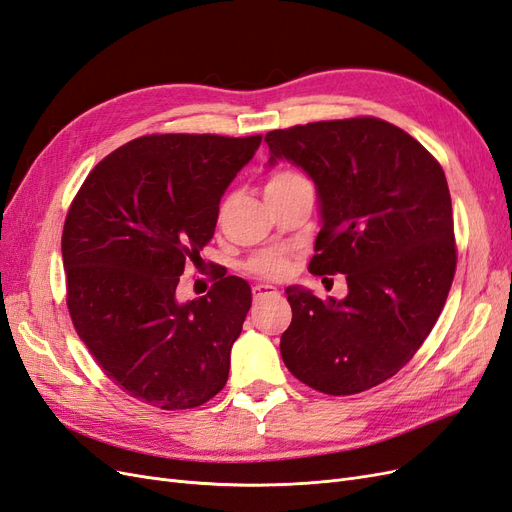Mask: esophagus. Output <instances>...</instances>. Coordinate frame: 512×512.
Instances as JSON below:
<instances>
[{
  "label": "esophagus",
  "mask_w": 512,
  "mask_h": 512,
  "mask_svg": "<svg viewBox=\"0 0 512 512\" xmlns=\"http://www.w3.org/2000/svg\"><path fill=\"white\" fill-rule=\"evenodd\" d=\"M252 292H254V299L260 301V299H265V297H271V294H277V288L269 286V284H258V286H254Z\"/></svg>",
  "instance_id": "obj_1"
}]
</instances>
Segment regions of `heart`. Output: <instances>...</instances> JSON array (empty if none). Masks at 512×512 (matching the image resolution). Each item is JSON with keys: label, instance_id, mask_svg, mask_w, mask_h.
<instances>
[{"label": "heart", "instance_id": "1", "mask_svg": "<svg viewBox=\"0 0 512 512\" xmlns=\"http://www.w3.org/2000/svg\"><path fill=\"white\" fill-rule=\"evenodd\" d=\"M305 177H301L299 173H294V170H275V173L269 177L267 185H265V192L269 194H280V192H288L292 188H299V185H305ZM250 269L254 273H258L260 277H269V280H277V277H282L288 269V260L277 254V252H265V254H258L256 258H252L250 262Z\"/></svg>", "mask_w": 512, "mask_h": 512}]
</instances>
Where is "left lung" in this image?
I'll list each match as a JSON object with an SVG mask.
<instances>
[{
	"mask_svg": "<svg viewBox=\"0 0 512 512\" xmlns=\"http://www.w3.org/2000/svg\"><path fill=\"white\" fill-rule=\"evenodd\" d=\"M269 166L316 183L320 232L309 271L344 273V299L288 286L280 352L294 378L354 395L395 376L436 324L455 277L451 192L442 166L376 117L318 121L265 136Z\"/></svg>",
	"mask_w": 512,
	"mask_h": 512,
	"instance_id": "8db88e82",
	"label": "left lung"
}]
</instances>
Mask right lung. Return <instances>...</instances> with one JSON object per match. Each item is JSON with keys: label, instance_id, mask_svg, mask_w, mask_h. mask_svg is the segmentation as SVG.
<instances>
[{"label": "right lung", "instance_id": "1", "mask_svg": "<svg viewBox=\"0 0 512 512\" xmlns=\"http://www.w3.org/2000/svg\"><path fill=\"white\" fill-rule=\"evenodd\" d=\"M260 141L141 136L106 156L72 200L61 256L74 329L104 374L143 404L188 410L224 389L250 284L222 275L207 297L185 303L177 284Z\"/></svg>", "mask_w": 512, "mask_h": 512}]
</instances>
